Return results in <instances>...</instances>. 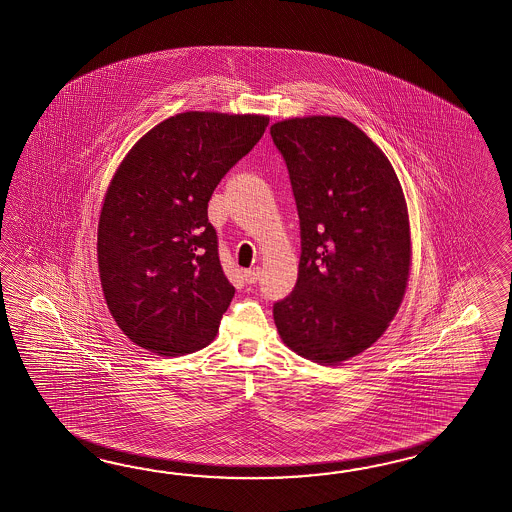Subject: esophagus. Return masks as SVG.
I'll return each mask as SVG.
<instances>
[{
  "instance_id": "esophagus-1",
  "label": "esophagus",
  "mask_w": 512,
  "mask_h": 512,
  "mask_svg": "<svg viewBox=\"0 0 512 512\" xmlns=\"http://www.w3.org/2000/svg\"><path fill=\"white\" fill-rule=\"evenodd\" d=\"M243 276H245V282H247V284H254V282L258 280V276H260V271H258V267H256V269H247V271L243 273Z\"/></svg>"
}]
</instances>
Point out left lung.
I'll return each instance as SVG.
<instances>
[{
    "label": "left lung",
    "instance_id": "1",
    "mask_svg": "<svg viewBox=\"0 0 512 512\" xmlns=\"http://www.w3.org/2000/svg\"><path fill=\"white\" fill-rule=\"evenodd\" d=\"M301 219L297 286L273 306L293 353L338 366L390 327L407 291L412 241L407 200L390 159L343 117L271 126Z\"/></svg>",
    "mask_w": 512,
    "mask_h": 512
}]
</instances>
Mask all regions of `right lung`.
Here are the masks:
<instances>
[{
	"mask_svg": "<svg viewBox=\"0 0 512 512\" xmlns=\"http://www.w3.org/2000/svg\"><path fill=\"white\" fill-rule=\"evenodd\" d=\"M265 115L185 111L120 161L98 221V273L118 328L150 353L182 356L215 340L236 288L224 276L208 202L247 156Z\"/></svg>",
	"mask_w": 512,
	"mask_h": 512,
	"instance_id": "1",
	"label": "right lung"
}]
</instances>
